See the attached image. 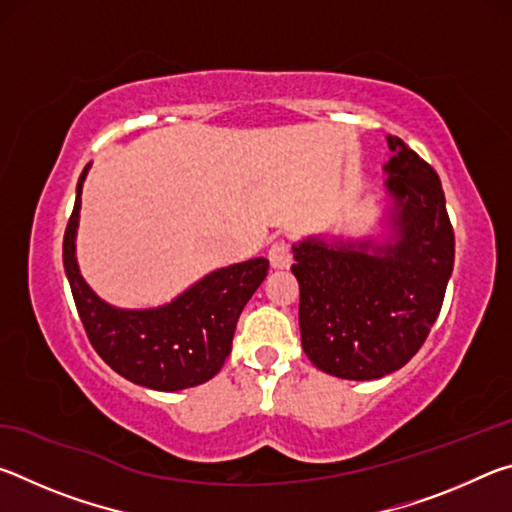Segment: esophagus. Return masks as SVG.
<instances>
[{
  "label": "esophagus",
  "instance_id": "obj_1",
  "mask_svg": "<svg viewBox=\"0 0 512 512\" xmlns=\"http://www.w3.org/2000/svg\"><path fill=\"white\" fill-rule=\"evenodd\" d=\"M291 246L284 239H277L268 248V262L273 268H289L291 266Z\"/></svg>",
  "mask_w": 512,
  "mask_h": 512
}]
</instances>
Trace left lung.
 Returning <instances> with one entry per match:
<instances>
[{"instance_id": "left-lung-1", "label": "left lung", "mask_w": 512, "mask_h": 512, "mask_svg": "<svg viewBox=\"0 0 512 512\" xmlns=\"http://www.w3.org/2000/svg\"><path fill=\"white\" fill-rule=\"evenodd\" d=\"M386 140L393 244L309 237L293 246L302 350L341 379H379L409 363L436 323L454 268L438 173L400 137Z\"/></svg>"}]
</instances>
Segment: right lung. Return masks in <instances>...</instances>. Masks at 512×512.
I'll return each mask as SVG.
<instances>
[{
    "instance_id": "add662e5",
    "label": "right lung",
    "mask_w": 512,
    "mask_h": 512,
    "mask_svg": "<svg viewBox=\"0 0 512 512\" xmlns=\"http://www.w3.org/2000/svg\"><path fill=\"white\" fill-rule=\"evenodd\" d=\"M88 169L90 164L76 185L63 239V264L92 348L121 377L153 391H183L205 384L230 354L239 314L264 282L268 259L219 268L158 309L110 307L85 284L76 264L74 241Z\"/></svg>"
}]
</instances>
